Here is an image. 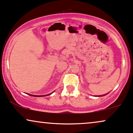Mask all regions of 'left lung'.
Masks as SVG:
<instances>
[{
    "instance_id": "8db88e82",
    "label": "left lung",
    "mask_w": 133,
    "mask_h": 133,
    "mask_svg": "<svg viewBox=\"0 0 133 133\" xmlns=\"http://www.w3.org/2000/svg\"><path fill=\"white\" fill-rule=\"evenodd\" d=\"M108 93H109V92H108ZM105 95H106V94H104V95H100V96H97V97H100V96H105Z\"/></svg>"
}]
</instances>
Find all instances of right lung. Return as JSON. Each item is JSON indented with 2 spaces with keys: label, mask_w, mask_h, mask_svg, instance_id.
Returning a JSON list of instances; mask_svg holds the SVG:
<instances>
[{
  "label": "right lung",
  "mask_w": 133,
  "mask_h": 133,
  "mask_svg": "<svg viewBox=\"0 0 133 133\" xmlns=\"http://www.w3.org/2000/svg\"><path fill=\"white\" fill-rule=\"evenodd\" d=\"M52 92H51V94H47V95H42V96H38V95H32V94H28V95L29 96H34V97H44V96H48V95H51V94H52Z\"/></svg>",
  "instance_id": "add662e5"
}]
</instances>
